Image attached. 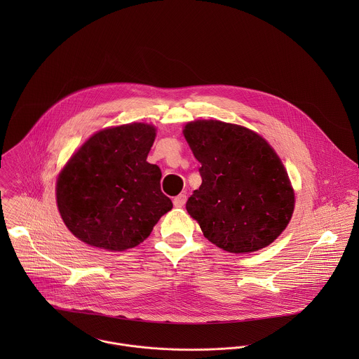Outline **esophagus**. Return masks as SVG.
I'll return each instance as SVG.
<instances>
[{"instance_id": "esophagus-1", "label": "esophagus", "mask_w": 359, "mask_h": 359, "mask_svg": "<svg viewBox=\"0 0 359 359\" xmlns=\"http://www.w3.org/2000/svg\"><path fill=\"white\" fill-rule=\"evenodd\" d=\"M185 203H187V195L185 194H181V195L174 198V205L175 207H182Z\"/></svg>"}]
</instances>
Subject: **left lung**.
<instances>
[{
  "label": "left lung",
  "instance_id": "8db88e82",
  "mask_svg": "<svg viewBox=\"0 0 359 359\" xmlns=\"http://www.w3.org/2000/svg\"><path fill=\"white\" fill-rule=\"evenodd\" d=\"M184 135L202 164V185L187 210L205 238L229 253L271 245L294 210V192L278 154L256 133L217 120L188 123Z\"/></svg>",
  "mask_w": 359,
  "mask_h": 359
}]
</instances>
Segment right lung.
Returning <instances> with one entry per match:
<instances>
[{"label":"right lung","mask_w":359,"mask_h":359,"mask_svg":"<svg viewBox=\"0 0 359 359\" xmlns=\"http://www.w3.org/2000/svg\"><path fill=\"white\" fill-rule=\"evenodd\" d=\"M156 130L144 123L94 134L65 165L56 202L69 231L87 245L123 252L138 246L172 208L161 171L147 161Z\"/></svg>","instance_id":"1"}]
</instances>
